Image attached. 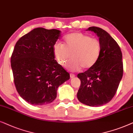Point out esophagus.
Returning <instances> with one entry per match:
<instances>
[{
  "label": "esophagus",
  "instance_id": "1",
  "mask_svg": "<svg viewBox=\"0 0 133 133\" xmlns=\"http://www.w3.org/2000/svg\"><path fill=\"white\" fill-rule=\"evenodd\" d=\"M70 78H73L75 77V75L73 74H70Z\"/></svg>",
  "mask_w": 133,
  "mask_h": 133
}]
</instances>
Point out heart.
Listing matches in <instances>:
<instances>
[{
	"label": "heart",
	"instance_id": "1",
	"mask_svg": "<svg viewBox=\"0 0 133 133\" xmlns=\"http://www.w3.org/2000/svg\"><path fill=\"white\" fill-rule=\"evenodd\" d=\"M55 59L61 65H68L71 71H78L82 68L89 69L94 66L100 58L102 45L97 38L82 33L74 32L65 36L64 44L58 42L54 46Z\"/></svg>",
	"mask_w": 133,
	"mask_h": 133
}]
</instances>
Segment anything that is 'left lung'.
<instances>
[{
  "label": "left lung",
  "instance_id": "left-lung-1",
  "mask_svg": "<svg viewBox=\"0 0 133 133\" xmlns=\"http://www.w3.org/2000/svg\"><path fill=\"white\" fill-rule=\"evenodd\" d=\"M99 37L102 52L94 66L78 74L81 85L77 98L82 103L90 107L107 104L116 94L123 72L122 54L117 42L102 28L91 26Z\"/></svg>",
  "mask_w": 133,
  "mask_h": 133
}]
</instances>
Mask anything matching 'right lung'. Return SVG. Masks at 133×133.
Masks as SVG:
<instances>
[{"label": "right lung", "instance_id": "add662e5", "mask_svg": "<svg viewBox=\"0 0 133 133\" xmlns=\"http://www.w3.org/2000/svg\"><path fill=\"white\" fill-rule=\"evenodd\" d=\"M56 29L36 28L17 41L11 57L17 92L28 103L52 102L70 74L55 59L54 46L61 36Z\"/></svg>", "mask_w": 133, "mask_h": 133}]
</instances>
